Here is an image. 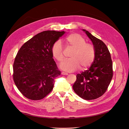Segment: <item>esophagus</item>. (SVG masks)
Returning <instances> with one entry per match:
<instances>
[{"instance_id": "esophagus-1", "label": "esophagus", "mask_w": 129, "mask_h": 129, "mask_svg": "<svg viewBox=\"0 0 129 129\" xmlns=\"http://www.w3.org/2000/svg\"><path fill=\"white\" fill-rule=\"evenodd\" d=\"M61 74L63 75H68V73H65V72H62Z\"/></svg>"}]
</instances>
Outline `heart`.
<instances>
[{"label":"heart","instance_id":"obj_1","mask_svg":"<svg viewBox=\"0 0 129 129\" xmlns=\"http://www.w3.org/2000/svg\"><path fill=\"white\" fill-rule=\"evenodd\" d=\"M67 45L73 49L70 57L60 64L63 71L71 72L75 71L81 67L84 70L91 65L95 57V49L93 46L87 43L85 39L77 33L69 34L65 38ZM53 56L59 62L63 60V47L61 42L56 41L52 47Z\"/></svg>","mask_w":129,"mask_h":129}]
</instances>
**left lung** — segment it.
I'll list each match as a JSON object with an SVG mask.
<instances>
[{
  "label": "left lung",
  "instance_id": "obj_1",
  "mask_svg": "<svg viewBox=\"0 0 129 129\" xmlns=\"http://www.w3.org/2000/svg\"><path fill=\"white\" fill-rule=\"evenodd\" d=\"M91 40L95 49V57L90 67L78 74L73 85L76 94L85 100L96 99L106 92L113 76L112 61L106 45L83 29Z\"/></svg>",
  "mask_w": 129,
  "mask_h": 129
}]
</instances>
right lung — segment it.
<instances>
[{
    "label": "right lung",
    "instance_id": "right-lung-1",
    "mask_svg": "<svg viewBox=\"0 0 129 129\" xmlns=\"http://www.w3.org/2000/svg\"><path fill=\"white\" fill-rule=\"evenodd\" d=\"M64 33L44 31L26 42L19 50L13 63V79L26 98L40 100L52 90L54 79L61 72L53 58L52 47Z\"/></svg>",
    "mask_w": 129,
    "mask_h": 129
}]
</instances>
